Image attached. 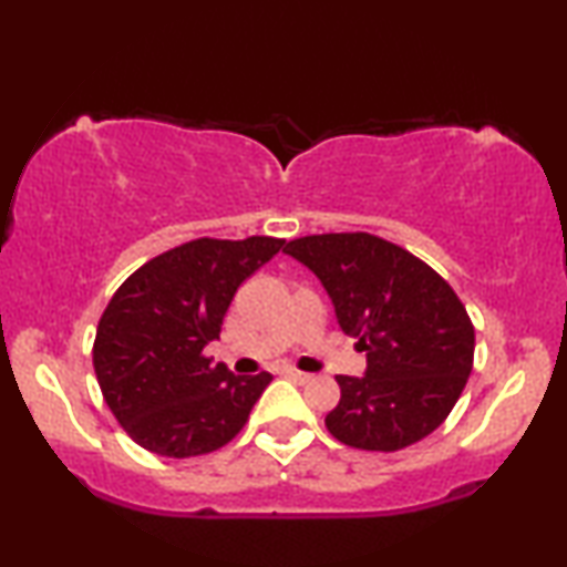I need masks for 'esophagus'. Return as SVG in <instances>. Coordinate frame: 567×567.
<instances>
[{"instance_id": "esophagus-1", "label": "esophagus", "mask_w": 567, "mask_h": 567, "mask_svg": "<svg viewBox=\"0 0 567 567\" xmlns=\"http://www.w3.org/2000/svg\"><path fill=\"white\" fill-rule=\"evenodd\" d=\"M284 374L289 377L291 382H297V384H309L315 379V374H307V371H299V369H286Z\"/></svg>"}]
</instances>
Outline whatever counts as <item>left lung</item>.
<instances>
[{"label":"left lung","instance_id":"obj_1","mask_svg":"<svg viewBox=\"0 0 567 567\" xmlns=\"http://www.w3.org/2000/svg\"><path fill=\"white\" fill-rule=\"evenodd\" d=\"M328 289L340 328L367 351V377H336L324 425L361 452H400L446 421L475 361V324L429 262L369 231H330L284 247Z\"/></svg>","mask_w":567,"mask_h":567}]
</instances>
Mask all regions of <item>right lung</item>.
<instances>
[{"label": "right lung", "mask_w": 567, "mask_h": 567, "mask_svg": "<svg viewBox=\"0 0 567 567\" xmlns=\"http://www.w3.org/2000/svg\"><path fill=\"white\" fill-rule=\"evenodd\" d=\"M284 247L278 237H198L146 260L107 301L92 367L123 431L173 460L212 454L245 429L270 384L268 371L237 377L204 348L245 278Z\"/></svg>", "instance_id": "right-lung-1"}]
</instances>
